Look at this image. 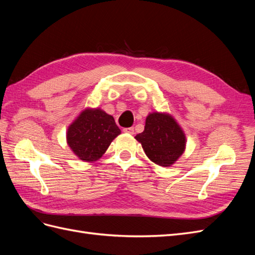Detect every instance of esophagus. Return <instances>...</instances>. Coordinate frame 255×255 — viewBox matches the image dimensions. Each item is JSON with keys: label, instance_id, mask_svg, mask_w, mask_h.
Here are the masks:
<instances>
[{"label": "esophagus", "instance_id": "obj_1", "mask_svg": "<svg viewBox=\"0 0 255 255\" xmlns=\"http://www.w3.org/2000/svg\"><path fill=\"white\" fill-rule=\"evenodd\" d=\"M123 132L127 133V134H129V135H133L134 134V128H123Z\"/></svg>", "mask_w": 255, "mask_h": 255}]
</instances>
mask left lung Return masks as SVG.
<instances>
[{
    "label": "left lung",
    "instance_id": "8db88e82",
    "mask_svg": "<svg viewBox=\"0 0 255 255\" xmlns=\"http://www.w3.org/2000/svg\"><path fill=\"white\" fill-rule=\"evenodd\" d=\"M135 139L140 142L145 155L161 167L172 166L186 148V136L179 123L168 113H150L143 132Z\"/></svg>",
    "mask_w": 255,
    "mask_h": 255
}]
</instances>
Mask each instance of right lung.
Returning a JSON list of instances; mask_svg holds the SVG:
<instances>
[{"mask_svg": "<svg viewBox=\"0 0 255 255\" xmlns=\"http://www.w3.org/2000/svg\"><path fill=\"white\" fill-rule=\"evenodd\" d=\"M121 134L113 116L101 109L87 107L68 127L67 143L83 161L101 158L116 137Z\"/></svg>", "mask_w": 255, "mask_h": 255, "instance_id": "add662e5", "label": "right lung"}]
</instances>
